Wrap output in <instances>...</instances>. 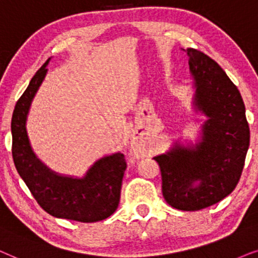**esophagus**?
<instances>
[{
  "instance_id": "34e87169",
  "label": "esophagus",
  "mask_w": 258,
  "mask_h": 258,
  "mask_svg": "<svg viewBox=\"0 0 258 258\" xmlns=\"http://www.w3.org/2000/svg\"><path fill=\"white\" fill-rule=\"evenodd\" d=\"M133 151H135V153L138 154V152H139V149H138V146H136L135 149H133Z\"/></svg>"
}]
</instances>
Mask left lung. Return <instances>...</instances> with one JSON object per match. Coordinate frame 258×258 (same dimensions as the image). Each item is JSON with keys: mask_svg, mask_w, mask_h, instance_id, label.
Returning a JSON list of instances; mask_svg holds the SVG:
<instances>
[{"mask_svg": "<svg viewBox=\"0 0 258 258\" xmlns=\"http://www.w3.org/2000/svg\"><path fill=\"white\" fill-rule=\"evenodd\" d=\"M195 79L194 105L208 116L202 139L194 146L176 144L159 154L161 191L167 204L178 210L211 207L235 190L249 149L250 131L245 106L235 84L210 56L187 48Z\"/></svg>", "mask_w": 258, "mask_h": 258, "instance_id": "1", "label": "left lung"}]
</instances>
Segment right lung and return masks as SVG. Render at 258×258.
<instances>
[{
	"label": "right lung",
	"mask_w": 258,
	"mask_h": 258,
	"mask_svg": "<svg viewBox=\"0 0 258 258\" xmlns=\"http://www.w3.org/2000/svg\"><path fill=\"white\" fill-rule=\"evenodd\" d=\"M48 59L32 78L12 118L13 159L20 176L41 208L57 218L92 223L107 218L120 201L126 160L122 153L95 161L85 177H64L48 169L30 147L26 121L30 104L47 74Z\"/></svg>",
	"instance_id": "right-lung-1"
}]
</instances>
